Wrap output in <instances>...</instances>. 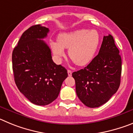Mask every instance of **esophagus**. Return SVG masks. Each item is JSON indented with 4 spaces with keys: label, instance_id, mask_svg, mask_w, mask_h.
Wrapping results in <instances>:
<instances>
[{
    "label": "esophagus",
    "instance_id": "obj_1",
    "mask_svg": "<svg viewBox=\"0 0 133 133\" xmlns=\"http://www.w3.org/2000/svg\"><path fill=\"white\" fill-rule=\"evenodd\" d=\"M68 74L69 76H71V74H72V71H71V70H69V69H68Z\"/></svg>",
    "mask_w": 133,
    "mask_h": 133
}]
</instances>
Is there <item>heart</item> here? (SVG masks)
<instances>
[{
    "mask_svg": "<svg viewBox=\"0 0 133 133\" xmlns=\"http://www.w3.org/2000/svg\"><path fill=\"white\" fill-rule=\"evenodd\" d=\"M100 44V35L96 30L79 29L64 32L58 42H51L50 47L58 59L65 56L64 49H69V56L79 66L88 64L93 59Z\"/></svg>",
    "mask_w": 133,
    "mask_h": 133,
    "instance_id": "obj_1",
    "label": "heart"
}]
</instances>
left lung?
Segmentation results:
<instances>
[{"label": "left lung", "mask_w": 133, "mask_h": 133, "mask_svg": "<svg viewBox=\"0 0 133 133\" xmlns=\"http://www.w3.org/2000/svg\"><path fill=\"white\" fill-rule=\"evenodd\" d=\"M121 64L113 37L104 36L97 56L84 69L72 74L80 101L90 108L107 103L120 85Z\"/></svg>", "instance_id": "left-lung-1"}]
</instances>
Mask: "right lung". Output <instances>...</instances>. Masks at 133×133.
Instances as JSON below:
<instances>
[{
    "label": "right lung",
    "instance_id": "right-lung-1",
    "mask_svg": "<svg viewBox=\"0 0 133 133\" xmlns=\"http://www.w3.org/2000/svg\"><path fill=\"white\" fill-rule=\"evenodd\" d=\"M49 29L37 24L20 37L12 56L14 81L18 89L32 103L46 105L58 97L66 69L56 65L51 50L42 40Z\"/></svg>",
    "mask_w": 133,
    "mask_h": 133
}]
</instances>
